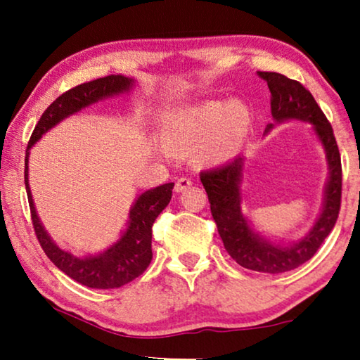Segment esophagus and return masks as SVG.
<instances>
[{"label":"esophagus","mask_w":360,"mask_h":360,"mask_svg":"<svg viewBox=\"0 0 360 360\" xmlns=\"http://www.w3.org/2000/svg\"><path fill=\"white\" fill-rule=\"evenodd\" d=\"M191 184H193V181H191L188 176H180L175 184V191H185L186 188H190Z\"/></svg>","instance_id":"34e87169"}]
</instances>
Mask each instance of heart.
<instances>
[{
    "instance_id": "1",
    "label": "heart",
    "mask_w": 360,
    "mask_h": 360,
    "mask_svg": "<svg viewBox=\"0 0 360 360\" xmlns=\"http://www.w3.org/2000/svg\"><path fill=\"white\" fill-rule=\"evenodd\" d=\"M252 112L243 101H205L185 108L165 121L164 139L174 150L193 149L195 164L229 160L249 134Z\"/></svg>"
}]
</instances>
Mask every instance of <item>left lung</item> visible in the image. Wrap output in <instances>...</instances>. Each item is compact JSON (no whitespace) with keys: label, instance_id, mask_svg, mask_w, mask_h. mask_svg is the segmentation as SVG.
Listing matches in <instances>:
<instances>
[{"label":"left lung","instance_id":"left-lung-1","mask_svg":"<svg viewBox=\"0 0 360 360\" xmlns=\"http://www.w3.org/2000/svg\"><path fill=\"white\" fill-rule=\"evenodd\" d=\"M259 77L267 82L269 90L272 93L270 108H272L274 120L277 122L285 120L311 122L314 132L326 150L329 181L323 211L316 224L300 243L293 245L272 244L259 234H254L240 213L239 181L243 172V157H236L218 169L201 172L200 180L208 195L216 228L231 257L240 267L255 272L283 274L311 259L336 224L342 193L341 154L328 117L302 83L275 72H259ZM270 127L272 124H269L267 131Z\"/></svg>","mask_w":360,"mask_h":360}]
</instances>
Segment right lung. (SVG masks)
<instances>
[{
	"mask_svg": "<svg viewBox=\"0 0 360 360\" xmlns=\"http://www.w3.org/2000/svg\"><path fill=\"white\" fill-rule=\"evenodd\" d=\"M132 83H134L132 78L108 75L88 83H82V85L70 88L63 93L42 112L41 120L34 127L31 139H29L26 160H24V165H26L24 167V184H26L31 219L39 244L53 265H57L63 274H67L75 282L90 288H120L144 274V270L149 267L152 260V224H154L157 216L162 213V210L170 203L174 184L160 185L139 195L131 210L129 226H127L126 233L121 236V239L100 255L80 259L58 249L56 243L49 238L46 229L42 228L36 208H34L31 190H29L27 155L29 149L57 122L65 120L73 112L80 111L82 108L91 105V103L129 90Z\"/></svg>",
	"mask_w": 360,
	"mask_h": 360,
	"instance_id": "obj_1",
	"label": "right lung"
}]
</instances>
